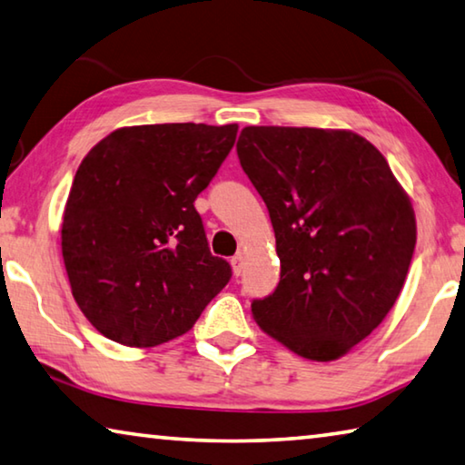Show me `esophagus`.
Masks as SVG:
<instances>
[{
    "label": "esophagus",
    "mask_w": 465,
    "mask_h": 465,
    "mask_svg": "<svg viewBox=\"0 0 465 465\" xmlns=\"http://www.w3.org/2000/svg\"><path fill=\"white\" fill-rule=\"evenodd\" d=\"M231 265H232L234 275H241L242 273V267H245V259H242V255H234L231 259Z\"/></svg>",
    "instance_id": "1"
}]
</instances>
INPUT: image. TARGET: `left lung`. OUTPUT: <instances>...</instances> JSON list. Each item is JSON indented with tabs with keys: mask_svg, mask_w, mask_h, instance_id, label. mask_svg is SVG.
I'll list each match as a JSON object with an SVG mask.
<instances>
[{
	"mask_svg": "<svg viewBox=\"0 0 465 465\" xmlns=\"http://www.w3.org/2000/svg\"><path fill=\"white\" fill-rule=\"evenodd\" d=\"M237 154L282 263L278 288L251 312L294 353L337 360L401 294L417 242L411 202L376 146L347 130L247 126Z\"/></svg>",
	"mask_w": 465,
	"mask_h": 465,
	"instance_id": "8db88e82",
	"label": "left lung"
}]
</instances>
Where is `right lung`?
<instances>
[{
	"label": "right lung",
	"instance_id": "obj_1",
	"mask_svg": "<svg viewBox=\"0 0 465 465\" xmlns=\"http://www.w3.org/2000/svg\"><path fill=\"white\" fill-rule=\"evenodd\" d=\"M237 124L114 130L73 179L61 247L73 298L104 337L154 347L190 331L231 280L210 253L198 193L231 153Z\"/></svg>",
	"mask_w": 465,
	"mask_h": 465
}]
</instances>
